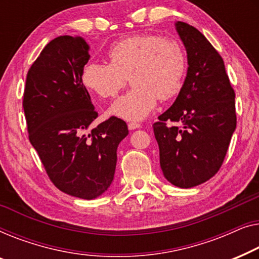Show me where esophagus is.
Here are the masks:
<instances>
[{"label":"esophagus","mask_w":259,"mask_h":259,"mask_svg":"<svg viewBox=\"0 0 259 259\" xmlns=\"http://www.w3.org/2000/svg\"><path fill=\"white\" fill-rule=\"evenodd\" d=\"M128 128H129V130H135V129L141 128V124H140V123H136V122H130L128 124Z\"/></svg>","instance_id":"1"}]
</instances>
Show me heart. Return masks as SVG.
<instances>
[{
  "label": "heart",
  "instance_id": "obj_1",
  "mask_svg": "<svg viewBox=\"0 0 259 259\" xmlns=\"http://www.w3.org/2000/svg\"><path fill=\"white\" fill-rule=\"evenodd\" d=\"M110 63L89 62L82 70V83L101 98H114L131 82V89L109 109V115L144 119L161 101L177 96L187 74V56L176 39L152 34L129 36L108 52Z\"/></svg>",
  "mask_w": 259,
  "mask_h": 259
}]
</instances>
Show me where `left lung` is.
<instances>
[{"label":"left lung","mask_w":259,"mask_h":259,"mask_svg":"<svg viewBox=\"0 0 259 259\" xmlns=\"http://www.w3.org/2000/svg\"><path fill=\"white\" fill-rule=\"evenodd\" d=\"M175 27L187 50V77L152 126L163 175L175 187L188 189L217 174L237 121L223 58L192 25L178 21Z\"/></svg>","instance_id":"left-lung-1"}]
</instances>
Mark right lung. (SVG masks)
<instances>
[{
    "mask_svg": "<svg viewBox=\"0 0 259 259\" xmlns=\"http://www.w3.org/2000/svg\"><path fill=\"white\" fill-rule=\"evenodd\" d=\"M89 49L81 36L50 41L29 69L23 96L29 141L49 178L61 191L83 199L110 187L117 147L129 134L126 123L114 116L92 129L98 115L81 78Z\"/></svg>",
    "mask_w": 259,
    "mask_h": 259,
    "instance_id": "1",
    "label": "right lung"
}]
</instances>
